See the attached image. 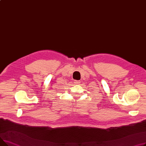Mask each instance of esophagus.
Masks as SVG:
<instances>
[{
    "label": "esophagus",
    "mask_w": 146,
    "mask_h": 146,
    "mask_svg": "<svg viewBox=\"0 0 146 146\" xmlns=\"http://www.w3.org/2000/svg\"><path fill=\"white\" fill-rule=\"evenodd\" d=\"M80 83V80H75V82H74V83L75 84H78V85H79Z\"/></svg>",
    "instance_id": "34e87169"
}]
</instances>
